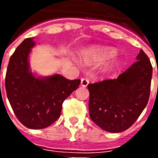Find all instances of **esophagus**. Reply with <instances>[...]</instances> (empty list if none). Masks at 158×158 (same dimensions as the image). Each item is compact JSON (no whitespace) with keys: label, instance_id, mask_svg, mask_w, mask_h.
Instances as JSON below:
<instances>
[{"label":"esophagus","instance_id":"34e87169","mask_svg":"<svg viewBox=\"0 0 158 158\" xmlns=\"http://www.w3.org/2000/svg\"><path fill=\"white\" fill-rule=\"evenodd\" d=\"M89 82V79H86V78H82L81 79V85L84 86V87H86V86L88 85Z\"/></svg>","mask_w":158,"mask_h":158}]
</instances>
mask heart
Instances as JSON below:
<instances>
[{"instance_id":"b5f03b06","label":"heart","mask_w":158,"mask_h":158,"mask_svg":"<svg viewBox=\"0 0 158 158\" xmlns=\"http://www.w3.org/2000/svg\"><path fill=\"white\" fill-rule=\"evenodd\" d=\"M116 54V51L109 47H93L83 54L82 59L85 64H96L107 59L112 58Z\"/></svg>"}]
</instances>
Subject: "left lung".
I'll list each match as a JSON object with an SVG mask.
<instances>
[{"label": "left lung", "instance_id": "8db88e82", "mask_svg": "<svg viewBox=\"0 0 158 158\" xmlns=\"http://www.w3.org/2000/svg\"><path fill=\"white\" fill-rule=\"evenodd\" d=\"M114 79L89 84V117L101 129L123 132L135 122L149 101L152 66L143 50Z\"/></svg>", "mask_w": 158, "mask_h": 158}]
</instances>
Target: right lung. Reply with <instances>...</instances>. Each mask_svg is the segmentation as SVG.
Listing matches in <instances>:
<instances>
[{"instance_id": "1", "label": "right lung", "mask_w": 158, "mask_h": 158, "mask_svg": "<svg viewBox=\"0 0 158 158\" xmlns=\"http://www.w3.org/2000/svg\"><path fill=\"white\" fill-rule=\"evenodd\" d=\"M35 45L25 39L9 60L6 73V96L16 117L27 128L44 129L61 115L62 103L79 87L80 79L69 80L59 74L35 78L29 69V54Z\"/></svg>"}]
</instances>
